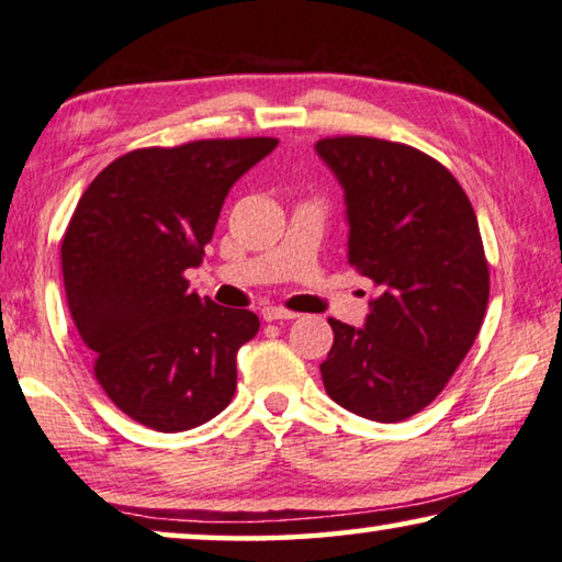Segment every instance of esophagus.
I'll use <instances>...</instances> for the list:
<instances>
[{"label":"esophagus","mask_w":562,"mask_h":562,"mask_svg":"<svg viewBox=\"0 0 562 562\" xmlns=\"http://www.w3.org/2000/svg\"><path fill=\"white\" fill-rule=\"evenodd\" d=\"M299 314L291 308H283V306H266L263 308V318L266 322H291V318H296Z\"/></svg>","instance_id":"obj_1"}]
</instances>
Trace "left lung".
<instances>
[{"mask_svg":"<svg viewBox=\"0 0 562 562\" xmlns=\"http://www.w3.org/2000/svg\"><path fill=\"white\" fill-rule=\"evenodd\" d=\"M347 193L349 266L374 283L364 329L329 318L326 394L402 422L437 400L477 339L490 266L468 193L442 162L367 135L316 143Z\"/></svg>","mask_w":562,"mask_h":562,"instance_id":"1","label":"left lung"}]
</instances>
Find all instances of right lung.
<instances>
[{
	"instance_id": "add662e5",
	"label": "right lung",
	"mask_w": 562,
	"mask_h": 562,
	"mask_svg": "<svg viewBox=\"0 0 562 562\" xmlns=\"http://www.w3.org/2000/svg\"><path fill=\"white\" fill-rule=\"evenodd\" d=\"M276 137H213L120 155L82 193L63 236L72 322L92 374L127 417L158 431L213 419L236 392V353L258 331L248 308L193 293L231 186Z\"/></svg>"
}]
</instances>
